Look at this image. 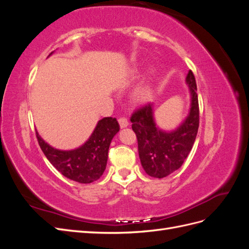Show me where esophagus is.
<instances>
[{
    "label": "esophagus",
    "mask_w": 249,
    "mask_h": 249,
    "mask_svg": "<svg viewBox=\"0 0 249 249\" xmlns=\"http://www.w3.org/2000/svg\"><path fill=\"white\" fill-rule=\"evenodd\" d=\"M118 123H119V125H120V127H126L127 125H129V120H127L125 117H120L119 119H118Z\"/></svg>",
    "instance_id": "34e87169"
}]
</instances>
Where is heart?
Instances as JSON below:
<instances>
[{
  "instance_id": "obj_1",
  "label": "heart",
  "mask_w": 249,
  "mask_h": 249,
  "mask_svg": "<svg viewBox=\"0 0 249 249\" xmlns=\"http://www.w3.org/2000/svg\"><path fill=\"white\" fill-rule=\"evenodd\" d=\"M150 95V89L148 86H143L138 90V97L141 101L147 100Z\"/></svg>"
}]
</instances>
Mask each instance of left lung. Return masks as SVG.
<instances>
[{
  "label": "left lung",
  "mask_w": 249,
  "mask_h": 249,
  "mask_svg": "<svg viewBox=\"0 0 249 249\" xmlns=\"http://www.w3.org/2000/svg\"><path fill=\"white\" fill-rule=\"evenodd\" d=\"M191 95L190 112L175 131L165 132L156 125L153 104H146L131 116L132 129L136 134L141 165L148 176L162 178L178 170L196 138L199 125L197 87L191 71L186 77Z\"/></svg>",
  "instance_id": "left-lung-1"
}]
</instances>
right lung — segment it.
Masks as SVG:
<instances>
[{"label":"right lung","instance_id":"add662e5","mask_svg":"<svg viewBox=\"0 0 249 249\" xmlns=\"http://www.w3.org/2000/svg\"><path fill=\"white\" fill-rule=\"evenodd\" d=\"M118 131L116 118L105 117L84 144L72 150L52 147L37 132L36 137L47 159L59 172L74 182L89 184L99 179L106 169L110 143Z\"/></svg>","mask_w":249,"mask_h":249}]
</instances>
